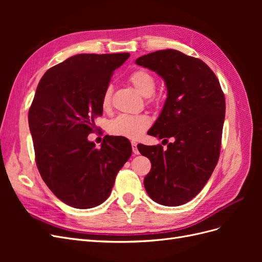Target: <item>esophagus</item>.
<instances>
[{
	"label": "esophagus",
	"mask_w": 262,
	"mask_h": 262,
	"mask_svg": "<svg viewBox=\"0 0 262 262\" xmlns=\"http://www.w3.org/2000/svg\"><path fill=\"white\" fill-rule=\"evenodd\" d=\"M131 145H132V150H133V153L134 154H139V149H138V147H137V145H138V143L137 142H134V141H132L131 142Z\"/></svg>",
	"instance_id": "1"
}]
</instances>
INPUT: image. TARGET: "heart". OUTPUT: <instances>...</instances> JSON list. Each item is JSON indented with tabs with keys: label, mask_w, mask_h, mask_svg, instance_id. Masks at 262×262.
<instances>
[{
	"label": "heart",
	"mask_w": 262,
	"mask_h": 262,
	"mask_svg": "<svg viewBox=\"0 0 262 262\" xmlns=\"http://www.w3.org/2000/svg\"><path fill=\"white\" fill-rule=\"evenodd\" d=\"M129 82L142 96L149 97L155 91V80L146 71L139 70L129 76ZM112 101V87H107L101 97L102 110H109ZM149 119L144 115H120L110 121L108 131L113 136L138 139L149 126Z\"/></svg>",
	"instance_id": "obj_1"
}]
</instances>
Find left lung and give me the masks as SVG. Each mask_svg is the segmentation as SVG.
Instances as JSON below:
<instances>
[{
    "mask_svg": "<svg viewBox=\"0 0 262 262\" xmlns=\"http://www.w3.org/2000/svg\"><path fill=\"white\" fill-rule=\"evenodd\" d=\"M136 63L156 72L167 87V98L149 134L175 140L166 150L162 145L138 146L152 164L144 187L155 202L177 207L201 191L217 164L224 94L203 61L180 51L160 50L142 55Z\"/></svg>",
    "mask_w": 262,
    "mask_h": 262,
    "instance_id": "obj_1",
    "label": "left lung"
}]
</instances>
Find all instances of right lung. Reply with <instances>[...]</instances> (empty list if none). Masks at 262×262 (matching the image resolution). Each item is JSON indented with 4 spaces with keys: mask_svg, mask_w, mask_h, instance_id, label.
Segmentation results:
<instances>
[{
    "mask_svg": "<svg viewBox=\"0 0 262 262\" xmlns=\"http://www.w3.org/2000/svg\"><path fill=\"white\" fill-rule=\"evenodd\" d=\"M130 53L76 54L49 69L28 113L36 164L53 194L75 209L109 196L118 171L132 154L125 139L108 137L100 148L87 140L113 72Z\"/></svg>",
    "mask_w": 262,
    "mask_h": 262,
    "instance_id": "add662e5",
    "label": "right lung"
}]
</instances>
